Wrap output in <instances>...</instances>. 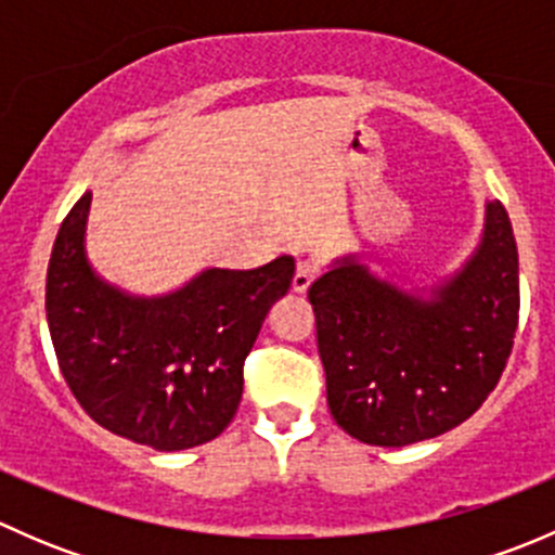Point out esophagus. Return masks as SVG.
<instances>
[{"instance_id":"1","label":"esophagus","mask_w":555,"mask_h":555,"mask_svg":"<svg viewBox=\"0 0 555 555\" xmlns=\"http://www.w3.org/2000/svg\"><path fill=\"white\" fill-rule=\"evenodd\" d=\"M313 279H317V266L309 260H300L298 268H295V276H293V293L304 295L306 289L311 287Z\"/></svg>"}]
</instances>
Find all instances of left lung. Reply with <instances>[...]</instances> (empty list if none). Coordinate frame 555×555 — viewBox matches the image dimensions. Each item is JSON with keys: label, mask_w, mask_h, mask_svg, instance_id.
I'll use <instances>...</instances> for the list:
<instances>
[{"label": "left lung", "mask_w": 555, "mask_h": 555, "mask_svg": "<svg viewBox=\"0 0 555 555\" xmlns=\"http://www.w3.org/2000/svg\"><path fill=\"white\" fill-rule=\"evenodd\" d=\"M327 405L344 433L402 449L467 422L500 382L518 327V249L500 201L480 244L429 289H402L357 255L309 289Z\"/></svg>", "instance_id": "obj_1"}]
</instances>
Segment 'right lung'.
<instances>
[{"label": "right lung", "mask_w": 555, "mask_h": 555, "mask_svg": "<svg viewBox=\"0 0 555 555\" xmlns=\"http://www.w3.org/2000/svg\"><path fill=\"white\" fill-rule=\"evenodd\" d=\"M91 190L55 236L44 287L59 367L82 411L155 451L209 443L236 416L244 360L295 260L255 271L206 268L166 295H131L93 271L86 251Z\"/></svg>", "instance_id": "1"}]
</instances>
